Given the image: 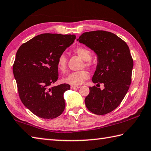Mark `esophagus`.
<instances>
[{"mask_svg":"<svg viewBox=\"0 0 151 151\" xmlns=\"http://www.w3.org/2000/svg\"><path fill=\"white\" fill-rule=\"evenodd\" d=\"M71 88L72 89H75V88H79L80 87H81V86L79 85H71Z\"/></svg>","mask_w":151,"mask_h":151,"instance_id":"esophagus-1","label":"esophagus"}]
</instances>
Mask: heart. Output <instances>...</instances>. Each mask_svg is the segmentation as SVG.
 <instances>
[{
	"label": "heart",
	"instance_id": "1",
	"mask_svg": "<svg viewBox=\"0 0 151 151\" xmlns=\"http://www.w3.org/2000/svg\"><path fill=\"white\" fill-rule=\"evenodd\" d=\"M73 52L79 55L83 60L87 61V63H85L86 66L87 68L91 67V63L89 62V60H91L92 58V53L87 47L81 46L76 48ZM57 66L60 72H65L67 66V58L65 54L61 53L58 55L57 60ZM88 77L89 74L87 70H82L70 73L68 75L63 78V81L66 83L72 85H79L82 84L86 79L88 78Z\"/></svg>",
	"mask_w": 151,
	"mask_h": 151
}]
</instances>
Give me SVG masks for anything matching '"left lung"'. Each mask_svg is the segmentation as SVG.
I'll return each mask as SVG.
<instances>
[{"label": "left lung", "instance_id": "left-lung-1", "mask_svg": "<svg viewBox=\"0 0 151 151\" xmlns=\"http://www.w3.org/2000/svg\"><path fill=\"white\" fill-rule=\"evenodd\" d=\"M77 40L97 55L92 81L97 85H104L103 90L96 86L89 87L86 107L96 115L111 112L124 99L131 83L134 62L128 46L115 34L104 30L84 32Z\"/></svg>", "mask_w": 151, "mask_h": 151}]
</instances>
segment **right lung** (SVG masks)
I'll return each instance as SVG.
<instances>
[{"label": "right lung", "mask_w": 151, "mask_h": 151, "mask_svg": "<svg viewBox=\"0 0 151 151\" xmlns=\"http://www.w3.org/2000/svg\"><path fill=\"white\" fill-rule=\"evenodd\" d=\"M76 36L42 34L21 45L13 65L20 99L27 108L42 119H52L65 108L64 93L68 84L51 87L58 78L57 60L71 45Z\"/></svg>", "instance_id": "obj_1"}]
</instances>
